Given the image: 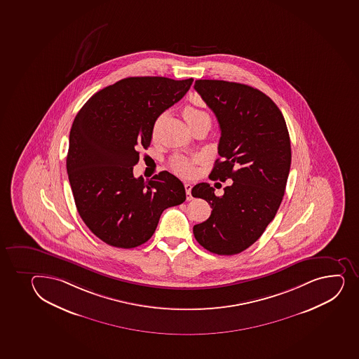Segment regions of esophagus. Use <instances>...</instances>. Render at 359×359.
Wrapping results in <instances>:
<instances>
[{
    "label": "esophagus",
    "instance_id": "1",
    "mask_svg": "<svg viewBox=\"0 0 359 359\" xmlns=\"http://www.w3.org/2000/svg\"><path fill=\"white\" fill-rule=\"evenodd\" d=\"M185 189L186 194H187V200H192L193 196L191 194V191H192V184H189V182H185Z\"/></svg>",
    "mask_w": 359,
    "mask_h": 359
}]
</instances>
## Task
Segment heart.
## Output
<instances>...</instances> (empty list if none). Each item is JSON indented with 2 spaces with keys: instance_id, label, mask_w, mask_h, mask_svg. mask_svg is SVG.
<instances>
[{
  "instance_id": "1",
  "label": "heart",
  "mask_w": 359,
  "mask_h": 359,
  "mask_svg": "<svg viewBox=\"0 0 359 359\" xmlns=\"http://www.w3.org/2000/svg\"><path fill=\"white\" fill-rule=\"evenodd\" d=\"M182 114H184V118H185L189 125H191L192 122L196 121V120H199V118H210L208 111L200 109V108L196 107V106H193V104H187V106H185L184 109H182ZM159 120L160 118L156 120V126L158 125ZM194 163H196V159L187 158V156H174V159L172 160V167H173V170H175L177 173L185 175V177L192 175L193 172H194Z\"/></svg>"
}]
</instances>
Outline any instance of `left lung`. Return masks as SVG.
Returning a JSON list of instances; mask_svg holds the SVG:
<instances>
[{"label": "left lung", "mask_w": 359, "mask_h": 359, "mask_svg": "<svg viewBox=\"0 0 359 359\" xmlns=\"http://www.w3.org/2000/svg\"><path fill=\"white\" fill-rule=\"evenodd\" d=\"M194 89L218 118L220 159L212 180L232 184L222 196L201 182L192 196L206 200L212 212L194 225L196 241L215 255L241 253L262 237L284 196L291 166V142L277 104L258 89L237 82L196 80Z\"/></svg>", "instance_id": "1"}]
</instances>
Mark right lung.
<instances>
[{
    "mask_svg": "<svg viewBox=\"0 0 359 359\" xmlns=\"http://www.w3.org/2000/svg\"><path fill=\"white\" fill-rule=\"evenodd\" d=\"M193 79H122L101 89L75 116L67 173L79 215L106 244L133 248L156 231L166 208L186 200L182 182L166 170L134 177L139 147L151 144L156 118L180 100Z\"/></svg>",
    "mask_w": 359,
    "mask_h": 359,
    "instance_id": "1",
    "label": "right lung"
}]
</instances>
